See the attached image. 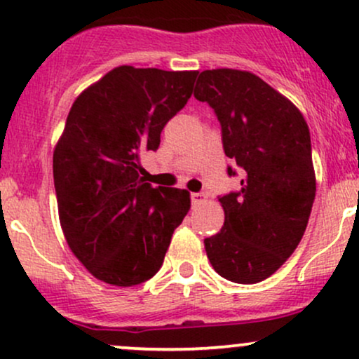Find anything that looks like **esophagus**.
Wrapping results in <instances>:
<instances>
[{
  "mask_svg": "<svg viewBox=\"0 0 359 359\" xmlns=\"http://www.w3.org/2000/svg\"><path fill=\"white\" fill-rule=\"evenodd\" d=\"M191 199H192V205H199L208 201V197H205V194H201V192H194L191 194Z\"/></svg>",
  "mask_w": 359,
  "mask_h": 359,
  "instance_id": "esophagus-1",
  "label": "esophagus"
}]
</instances>
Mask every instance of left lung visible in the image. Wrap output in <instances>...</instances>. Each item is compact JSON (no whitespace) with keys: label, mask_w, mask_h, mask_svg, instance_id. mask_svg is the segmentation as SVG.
Wrapping results in <instances>:
<instances>
[{"label":"left lung","mask_w":359,"mask_h":359,"mask_svg":"<svg viewBox=\"0 0 359 359\" xmlns=\"http://www.w3.org/2000/svg\"><path fill=\"white\" fill-rule=\"evenodd\" d=\"M194 96L214 109L224 154L243 175L240 191L219 197L224 226L205 238V253L221 277L258 283L287 262L307 228L316 197L309 126L294 102L246 71L201 72Z\"/></svg>","instance_id":"obj_1"}]
</instances>
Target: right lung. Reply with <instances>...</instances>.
<instances>
[{
	"mask_svg": "<svg viewBox=\"0 0 359 359\" xmlns=\"http://www.w3.org/2000/svg\"><path fill=\"white\" fill-rule=\"evenodd\" d=\"M197 74L121 65L69 111L53 150L59 219L69 248L101 282L131 287L154 277L191 209L187 191L140 177V154L158 148Z\"/></svg>",
	"mask_w": 359,
	"mask_h": 359,
	"instance_id": "obj_1",
	"label": "right lung"
}]
</instances>
